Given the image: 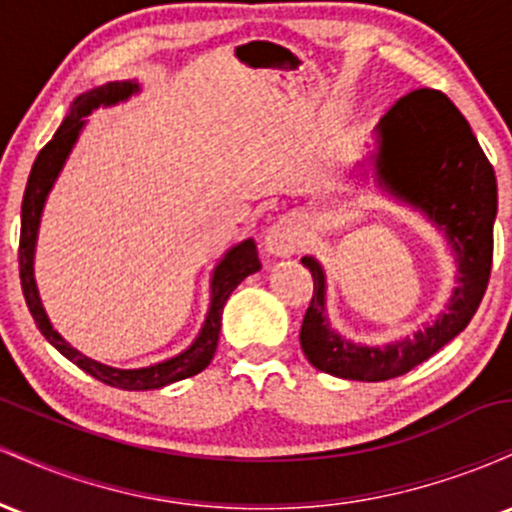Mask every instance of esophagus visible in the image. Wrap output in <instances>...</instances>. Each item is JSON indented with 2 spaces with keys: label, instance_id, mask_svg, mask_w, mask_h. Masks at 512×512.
Instances as JSON below:
<instances>
[{
  "label": "esophagus",
  "instance_id": "34e87169",
  "mask_svg": "<svg viewBox=\"0 0 512 512\" xmlns=\"http://www.w3.org/2000/svg\"><path fill=\"white\" fill-rule=\"evenodd\" d=\"M298 245H301V236H298L296 223L289 216L272 223L264 233V250L274 257H289L298 250Z\"/></svg>",
  "mask_w": 512,
  "mask_h": 512
}]
</instances>
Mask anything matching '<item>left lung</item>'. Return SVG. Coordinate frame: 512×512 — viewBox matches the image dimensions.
<instances>
[{
	"label": "left lung",
	"mask_w": 512,
	"mask_h": 512,
	"mask_svg": "<svg viewBox=\"0 0 512 512\" xmlns=\"http://www.w3.org/2000/svg\"><path fill=\"white\" fill-rule=\"evenodd\" d=\"M368 161L380 190L436 223L457 255V286L448 310L411 339L385 346L354 344L330 330L325 272L315 257L301 260L315 284L301 325L305 358L322 373L380 383L431 358L477 313L491 276L498 192L496 173L469 122L433 88L411 91L387 110L375 127V151Z\"/></svg>",
	"instance_id": "obj_1"
}]
</instances>
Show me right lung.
<instances>
[{"label":"right lung","mask_w":512,"mask_h":512,"mask_svg":"<svg viewBox=\"0 0 512 512\" xmlns=\"http://www.w3.org/2000/svg\"><path fill=\"white\" fill-rule=\"evenodd\" d=\"M137 91H139L137 81H110V84L81 93V96L74 101L72 110H69V115L64 117L60 129L55 132V137L40 149V154L35 158L31 168V175H28L26 192H23L19 272H21L23 298H26V305L28 310H31L35 325H38L40 334H43V337L48 339V342L55 346L64 358H69V361L76 363L81 370H86L88 375H93V378L101 380V383L110 387H120V390H158V387H166L170 383H178V380L190 378V375L202 373V370L211 363L216 344H219L223 305H226L228 296H231L233 289H236L245 276L255 274L257 269L262 267L260 260H257L255 240L248 238L243 240V243L233 245V248L221 257V262L214 267V274H211L209 313L195 342L187 346L185 351H180L178 356L146 368L125 370V368L105 366V363L93 361V358H88L81 354V351H76L72 344L64 342L60 332L50 325V317L45 313L43 303H40L38 286H35V276H33L35 240H38V226H40V216H43L45 199H48L57 175L62 173L64 163H67L69 154H72L76 139H79L81 129L86 125V115H91L93 110L101 108V105H115V103L127 101V98Z\"/></svg>","instance_id":"right-lung-1"}]
</instances>
